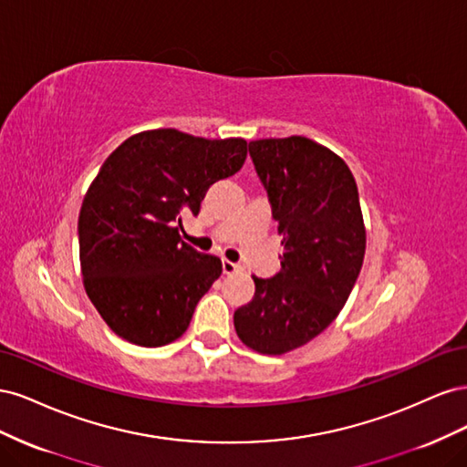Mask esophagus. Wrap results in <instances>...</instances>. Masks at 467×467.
I'll use <instances>...</instances> for the list:
<instances>
[{
  "mask_svg": "<svg viewBox=\"0 0 467 467\" xmlns=\"http://www.w3.org/2000/svg\"><path fill=\"white\" fill-rule=\"evenodd\" d=\"M222 271H223V275H234V273L242 271V265H235V263L228 261V259H223L222 261Z\"/></svg>",
  "mask_w": 467,
  "mask_h": 467,
  "instance_id": "esophagus-1",
  "label": "esophagus"
}]
</instances>
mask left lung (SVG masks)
<instances>
[{"label":"left lung","instance_id":"1","mask_svg":"<svg viewBox=\"0 0 467 467\" xmlns=\"http://www.w3.org/2000/svg\"><path fill=\"white\" fill-rule=\"evenodd\" d=\"M278 222L280 271L253 276L255 294L234 314L242 343L285 355L312 341L341 312L364 261L357 181L335 151L304 136L249 142Z\"/></svg>","mask_w":467,"mask_h":467}]
</instances>
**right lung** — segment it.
<instances>
[{
	"label": "right lung",
	"instance_id": "right-lung-1",
	"mask_svg": "<svg viewBox=\"0 0 467 467\" xmlns=\"http://www.w3.org/2000/svg\"><path fill=\"white\" fill-rule=\"evenodd\" d=\"M244 138L208 140L175 129L130 136L99 169L78 234L83 286L109 327L138 347H163L187 331L222 261L179 235L206 191L235 175Z\"/></svg>",
	"mask_w": 467,
	"mask_h": 467
}]
</instances>
